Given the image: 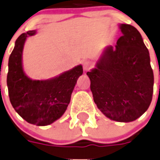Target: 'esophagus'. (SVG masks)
Instances as JSON below:
<instances>
[{
	"instance_id": "obj_1",
	"label": "esophagus",
	"mask_w": 160,
	"mask_h": 160,
	"mask_svg": "<svg viewBox=\"0 0 160 160\" xmlns=\"http://www.w3.org/2000/svg\"><path fill=\"white\" fill-rule=\"evenodd\" d=\"M92 67V62H90V61H84V62H83V68H84V70L85 71H89V69L91 68Z\"/></svg>"
}]
</instances>
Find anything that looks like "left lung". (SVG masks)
Listing matches in <instances>:
<instances>
[{"label": "left lung", "instance_id": "8db88e82", "mask_svg": "<svg viewBox=\"0 0 160 160\" xmlns=\"http://www.w3.org/2000/svg\"><path fill=\"white\" fill-rule=\"evenodd\" d=\"M120 28L122 36L115 48L107 47L87 76L98 109L111 120L129 122L150 106L154 73L140 32L130 24H120Z\"/></svg>", "mask_w": 160, "mask_h": 160}]
</instances>
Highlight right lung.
I'll use <instances>...</instances> for the list:
<instances>
[{
    "label": "right lung",
    "instance_id": "add662e5",
    "mask_svg": "<svg viewBox=\"0 0 160 160\" xmlns=\"http://www.w3.org/2000/svg\"><path fill=\"white\" fill-rule=\"evenodd\" d=\"M35 33V30L28 31L15 41L9 58L7 86L10 102L19 116L33 125L48 126L66 112L83 68L79 65L50 80L28 78L23 70L22 53L27 37Z\"/></svg>",
    "mask_w": 160,
    "mask_h": 160
}]
</instances>
